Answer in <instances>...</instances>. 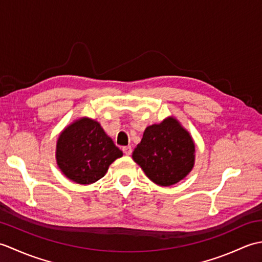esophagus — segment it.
<instances>
[{"instance_id": "34e87169", "label": "esophagus", "mask_w": 262, "mask_h": 262, "mask_svg": "<svg viewBox=\"0 0 262 262\" xmlns=\"http://www.w3.org/2000/svg\"><path fill=\"white\" fill-rule=\"evenodd\" d=\"M122 152H124L126 155H130L132 154V146H124L122 147Z\"/></svg>"}]
</instances>
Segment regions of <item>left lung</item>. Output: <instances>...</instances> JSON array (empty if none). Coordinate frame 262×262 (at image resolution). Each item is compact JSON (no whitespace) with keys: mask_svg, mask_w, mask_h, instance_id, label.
<instances>
[{"mask_svg":"<svg viewBox=\"0 0 262 262\" xmlns=\"http://www.w3.org/2000/svg\"><path fill=\"white\" fill-rule=\"evenodd\" d=\"M194 153L196 146L190 133L170 116L145 128L132 158L149 180L161 187H170L190 173Z\"/></svg>","mask_w":262,"mask_h":262,"instance_id":"8db88e82","label":"left lung"}]
</instances>
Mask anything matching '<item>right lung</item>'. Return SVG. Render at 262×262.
I'll use <instances>...</instances> for the list:
<instances>
[{
  "label": "right lung",
  "instance_id": "1",
  "mask_svg": "<svg viewBox=\"0 0 262 262\" xmlns=\"http://www.w3.org/2000/svg\"><path fill=\"white\" fill-rule=\"evenodd\" d=\"M55 157L66 178L79 185H90L104 177L122 152L97 120L81 117L59 134Z\"/></svg>",
  "mask_w": 262,
  "mask_h": 262
}]
</instances>
